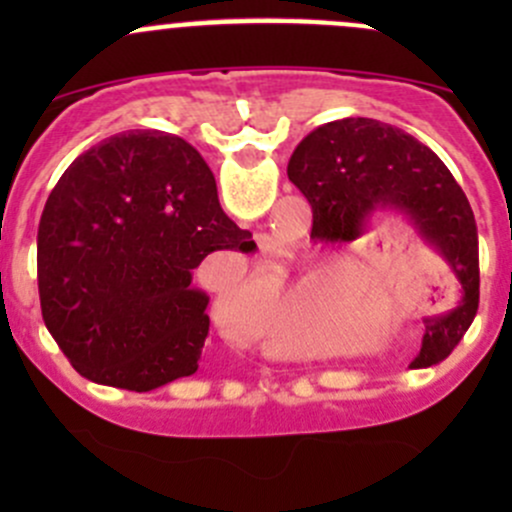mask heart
I'll return each mask as SVG.
<instances>
[{
  "label": "heart",
  "mask_w": 512,
  "mask_h": 512,
  "mask_svg": "<svg viewBox=\"0 0 512 512\" xmlns=\"http://www.w3.org/2000/svg\"><path fill=\"white\" fill-rule=\"evenodd\" d=\"M352 292L354 275L342 260H322L299 275L285 272L262 294L257 329L277 349L317 352L332 339Z\"/></svg>",
  "instance_id": "1"
}]
</instances>
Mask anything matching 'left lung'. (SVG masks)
Wrapping results in <instances>:
<instances>
[{
  "label": "left lung",
  "mask_w": 512,
  "mask_h": 512,
  "mask_svg": "<svg viewBox=\"0 0 512 512\" xmlns=\"http://www.w3.org/2000/svg\"><path fill=\"white\" fill-rule=\"evenodd\" d=\"M287 175L312 205V235L356 240L371 215L394 210L448 262L461 285V302L441 317L423 319L416 361L433 366L446 359L478 312L480 270L471 203L443 160L401 128L356 116L304 136Z\"/></svg>",
  "instance_id": "left-lung-1"
}]
</instances>
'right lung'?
Masks as SVG:
<instances>
[{
  "label": "right lung",
  "instance_id": "obj_1",
  "mask_svg": "<svg viewBox=\"0 0 512 512\" xmlns=\"http://www.w3.org/2000/svg\"><path fill=\"white\" fill-rule=\"evenodd\" d=\"M255 240L223 213L213 170L180 136L126 131L81 153L36 235L46 329L96 384L151 391L198 371L210 329L193 270Z\"/></svg>",
  "mask_w": 512,
  "mask_h": 512
}]
</instances>
